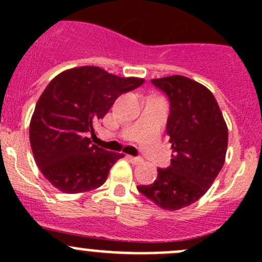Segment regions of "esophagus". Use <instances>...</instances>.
<instances>
[{
    "mask_svg": "<svg viewBox=\"0 0 262 262\" xmlns=\"http://www.w3.org/2000/svg\"><path fill=\"white\" fill-rule=\"evenodd\" d=\"M128 160L130 161L132 163L137 165V163H141L142 162V158L141 157H133V156H128Z\"/></svg>",
    "mask_w": 262,
    "mask_h": 262,
    "instance_id": "34e87169",
    "label": "esophagus"
}]
</instances>
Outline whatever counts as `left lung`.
Here are the masks:
<instances>
[{"label":"left lung","mask_w":262,"mask_h":262,"mask_svg":"<svg viewBox=\"0 0 262 262\" xmlns=\"http://www.w3.org/2000/svg\"><path fill=\"white\" fill-rule=\"evenodd\" d=\"M167 96L166 133L172 147L171 165L158 168L157 180L138 191L165 210H179L199 200L222 170L228 129L212 92L184 76L150 81Z\"/></svg>","instance_id":"left-lung-1"}]
</instances>
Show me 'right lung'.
I'll return each instance as SVG.
<instances>
[{
    "instance_id": "obj_1",
    "label": "right lung",
    "mask_w": 262,
    "mask_h": 262,
    "mask_svg": "<svg viewBox=\"0 0 262 262\" xmlns=\"http://www.w3.org/2000/svg\"><path fill=\"white\" fill-rule=\"evenodd\" d=\"M143 82L94 66L67 70L49 82L36 102L29 136L36 165L55 189L77 194L106 181L124 155L100 148L89 136L120 95Z\"/></svg>"
}]
</instances>
